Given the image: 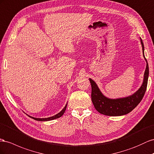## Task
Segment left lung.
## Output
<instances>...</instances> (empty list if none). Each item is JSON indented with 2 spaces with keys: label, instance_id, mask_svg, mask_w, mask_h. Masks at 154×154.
Returning <instances> with one entry per match:
<instances>
[{
  "label": "left lung",
  "instance_id": "1",
  "mask_svg": "<svg viewBox=\"0 0 154 154\" xmlns=\"http://www.w3.org/2000/svg\"><path fill=\"white\" fill-rule=\"evenodd\" d=\"M144 54V45L140 39ZM146 61V59L145 58ZM147 62V61H146ZM149 75V68L147 63L145 70L144 81L140 89L131 96L118 99H109L103 96L98 89L97 85L93 80L89 79L91 85V100L93 105L100 113L107 116H120L130 113L137 107L142 100L147 88L148 79Z\"/></svg>",
  "mask_w": 154,
  "mask_h": 154
}]
</instances>
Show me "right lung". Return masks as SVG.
<instances>
[{"label":"right lung","mask_w":154,"mask_h":154,"mask_svg":"<svg viewBox=\"0 0 154 154\" xmlns=\"http://www.w3.org/2000/svg\"><path fill=\"white\" fill-rule=\"evenodd\" d=\"M67 103L66 104V106H65V107L63 108V109H62L59 113L56 114V115L53 116V117H48V118H45V119H39V118H34V117H30V116H29V117H31L32 119H34L35 120H38V121H48V120H54V119H58L61 117L62 115H63L65 113V111L66 110V108H67Z\"/></svg>","instance_id":"add662e5"}]
</instances>
